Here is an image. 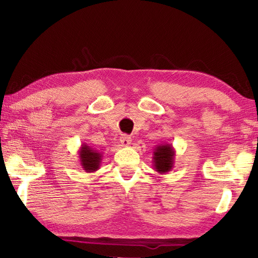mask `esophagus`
Instances as JSON below:
<instances>
[{
  "label": "esophagus",
  "instance_id": "1",
  "mask_svg": "<svg viewBox=\"0 0 258 258\" xmlns=\"http://www.w3.org/2000/svg\"><path fill=\"white\" fill-rule=\"evenodd\" d=\"M119 142H120V144H122V146H128L131 143H132V139H131V136L124 134L120 136Z\"/></svg>",
  "mask_w": 258,
  "mask_h": 258
}]
</instances>
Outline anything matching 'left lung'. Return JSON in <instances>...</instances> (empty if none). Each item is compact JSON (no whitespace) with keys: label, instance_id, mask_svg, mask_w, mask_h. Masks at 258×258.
<instances>
[{"label":"left lung","instance_id":"obj_1","mask_svg":"<svg viewBox=\"0 0 258 258\" xmlns=\"http://www.w3.org/2000/svg\"><path fill=\"white\" fill-rule=\"evenodd\" d=\"M175 150L171 144H158L153 152V166L160 174H166L174 166Z\"/></svg>","mask_w":258,"mask_h":258}]
</instances>
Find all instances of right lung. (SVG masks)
Returning <instances> with one entry per match:
<instances>
[{
  "instance_id": "add662e5",
  "label": "right lung",
  "mask_w": 258,
  "mask_h": 258,
  "mask_svg": "<svg viewBox=\"0 0 258 258\" xmlns=\"http://www.w3.org/2000/svg\"><path fill=\"white\" fill-rule=\"evenodd\" d=\"M79 157L82 168L86 173H93L100 168L103 154L101 152L92 149L86 143H83L81 145V149L79 151Z\"/></svg>"
}]
</instances>
